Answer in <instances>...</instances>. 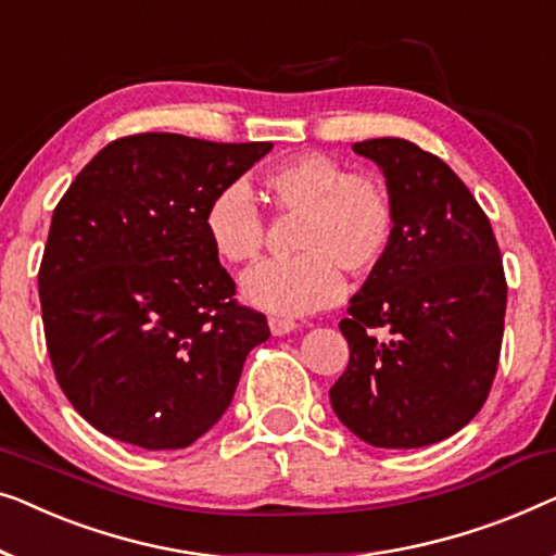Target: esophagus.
Wrapping results in <instances>:
<instances>
[{
	"label": "esophagus",
	"mask_w": 556,
	"mask_h": 556,
	"mask_svg": "<svg viewBox=\"0 0 556 556\" xmlns=\"http://www.w3.org/2000/svg\"><path fill=\"white\" fill-rule=\"evenodd\" d=\"M296 327V323L294 319H287V317H269V330H271V334H287V332H292Z\"/></svg>",
	"instance_id": "obj_1"
}]
</instances>
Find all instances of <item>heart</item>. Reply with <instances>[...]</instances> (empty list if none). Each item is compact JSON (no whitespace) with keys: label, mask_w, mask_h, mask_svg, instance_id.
<instances>
[{"label":"heart","mask_w":556,"mask_h":556,"mask_svg":"<svg viewBox=\"0 0 556 556\" xmlns=\"http://www.w3.org/2000/svg\"><path fill=\"white\" fill-rule=\"evenodd\" d=\"M262 191L281 216H300L289 260L256 264L241 279V294L277 315H307L342 294L345 269L367 277L386 262L397 233L390 186L372 174H348L325 153H296L262 174ZM203 231L216 256L254 262L267 241V224L244 184H226L203 208Z\"/></svg>","instance_id":"heart-1"}]
</instances>
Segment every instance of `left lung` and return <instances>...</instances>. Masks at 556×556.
<instances>
[{
	"instance_id": "1",
	"label": "left lung",
	"mask_w": 556,
	"mask_h": 556,
	"mask_svg": "<svg viewBox=\"0 0 556 556\" xmlns=\"http://www.w3.org/2000/svg\"><path fill=\"white\" fill-rule=\"evenodd\" d=\"M353 151L382 168L397 233L340 323L350 363L330 388L332 410L375 448H420L460 431L494 386L502 252L479 201L438 155L403 138Z\"/></svg>"
}]
</instances>
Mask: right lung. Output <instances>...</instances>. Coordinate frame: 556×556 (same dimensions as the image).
<instances>
[{
  "label": "right lung",
  "mask_w": 556,
  "mask_h": 556,
  "mask_svg": "<svg viewBox=\"0 0 556 556\" xmlns=\"http://www.w3.org/2000/svg\"><path fill=\"white\" fill-rule=\"evenodd\" d=\"M269 151L136 132L108 143L54 206L37 275L47 355L100 433L186 448L229 408L269 325L237 300L203 208Z\"/></svg>",
  "instance_id": "add662e5"
}]
</instances>
